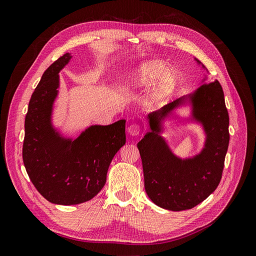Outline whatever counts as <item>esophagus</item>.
I'll return each mask as SVG.
<instances>
[{
    "label": "esophagus",
    "mask_w": 256,
    "mask_h": 256,
    "mask_svg": "<svg viewBox=\"0 0 256 256\" xmlns=\"http://www.w3.org/2000/svg\"><path fill=\"white\" fill-rule=\"evenodd\" d=\"M128 132L131 136H138L141 131V126L138 124H131V125L128 126Z\"/></svg>",
    "instance_id": "obj_1"
}]
</instances>
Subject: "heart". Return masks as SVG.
Here are the masks:
<instances>
[{
	"mask_svg": "<svg viewBox=\"0 0 256 256\" xmlns=\"http://www.w3.org/2000/svg\"><path fill=\"white\" fill-rule=\"evenodd\" d=\"M168 66L161 60L145 62L138 68L131 84L134 88H140L150 85L164 75L158 86L154 90V97L161 98L172 90L177 82V76L174 72H168Z\"/></svg>",
	"mask_w": 256,
	"mask_h": 256,
	"instance_id": "1",
	"label": "heart"
}]
</instances>
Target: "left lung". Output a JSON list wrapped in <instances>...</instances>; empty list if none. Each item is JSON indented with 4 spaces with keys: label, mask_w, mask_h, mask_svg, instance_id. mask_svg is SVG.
Returning <instances> with one entry per match:
<instances>
[{
    "label": "left lung",
    "mask_w": 256,
    "mask_h": 256,
    "mask_svg": "<svg viewBox=\"0 0 256 256\" xmlns=\"http://www.w3.org/2000/svg\"><path fill=\"white\" fill-rule=\"evenodd\" d=\"M189 98L193 104L194 118L203 122L207 134L202 152L193 159H178L154 132L159 130L158 116H166L184 102L186 97L150 115L152 131L138 143L147 196L159 207L173 212L193 208L216 189L222 178L230 142V118L219 81L204 83Z\"/></svg>",
    "instance_id": "1"
}]
</instances>
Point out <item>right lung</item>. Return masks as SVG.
I'll use <instances>...</instances> for the list:
<instances>
[{
	"instance_id": "right-lung-1",
	"label": "right lung",
	"mask_w": 256,
	"mask_h": 256,
	"mask_svg": "<svg viewBox=\"0 0 256 256\" xmlns=\"http://www.w3.org/2000/svg\"><path fill=\"white\" fill-rule=\"evenodd\" d=\"M70 58L66 53L52 63L33 92L22 147L30 182L46 200L58 205H76L94 198L104 188L115 154L126 143L125 120L92 126L74 141L62 138L51 127L58 74Z\"/></svg>"
}]
</instances>
